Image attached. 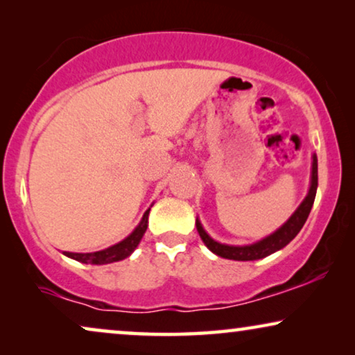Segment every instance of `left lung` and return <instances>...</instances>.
Here are the masks:
<instances>
[{"label":"left lung","mask_w":355,"mask_h":355,"mask_svg":"<svg viewBox=\"0 0 355 355\" xmlns=\"http://www.w3.org/2000/svg\"><path fill=\"white\" fill-rule=\"evenodd\" d=\"M317 187H318V163H317V155H312V173H310V187L309 192L302 203L297 207L293 215L289 216V220L284 223L283 226H279L275 232H271L270 236L263 237L261 241H257L254 244L249 245H230V244H221L208 236V232L203 230L200 220H196V226L198 234H200L203 244L210 249L213 254L227 260H237V261H252V260H260L265 259L275 252H278L289 244L295 236L299 234V231L302 230V226L307 221L309 213L312 210L315 196H317Z\"/></svg>","instance_id":"obj_1"}]
</instances>
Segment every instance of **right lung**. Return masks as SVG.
Listing matches in <instances>:
<instances>
[{"mask_svg": "<svg viewBox=\"0 0 355 355\" xmlns=\"http://www.w3.org/2000/svg\"><path fill=\"white\" fill-rule=\"evenodd\" d=\"M148 213H150V208L144 213L142 220H140L139 225L135 226V230L130 232L125 239L118 242V244L108 247V249H103L98 252H89V254H76V252H62V254L69 257L72 260H77L80 261V263H87V265H106V263H113V261L128 259V257L137 249L140 239H142L145 231H147Z\"/></svg>", "mask_w": 355, "mask_h": 355, "instance_id": "obj_1", "label": "right lung"}]
</instances>
